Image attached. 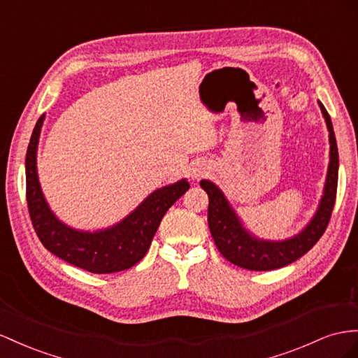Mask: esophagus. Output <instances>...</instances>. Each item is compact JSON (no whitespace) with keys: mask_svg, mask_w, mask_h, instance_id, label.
Returning a JSON list of instances; mask_svg holds the SVG:
<instances>
[{"mask_svg":"<svg viewBox=\"0 0 358 358\" xmlns=\"http://www.w3.org/2000/svg\"><path fill=\"white\" fill-rule=\"evenodd\" d=\"M205 171H206V167H205V166H197V167L192 169L191 178H192V179H199V178L203 176V173H205Z\"/></svg>","mask_w":358,"mask_h":358,"instance_id":"obj_1","label":"esophagus"}]
</instances>
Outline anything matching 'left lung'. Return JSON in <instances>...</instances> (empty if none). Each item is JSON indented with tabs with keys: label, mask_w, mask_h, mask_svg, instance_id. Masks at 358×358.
<instances>
[{
	"label": "left lung",
	"mask_w": 358,
	"mask_h": 358,
	"mask_svg": "<svg viewBox=\"0 0 358 358\" xmlns=\"http://www.w3.org/2000/svg\"><path fill=\"white\" fill-rule=\"evenodd\" d=\"M317 103H320L325 119L327 129L330 132V135H328L330 162H328L325 185L320 205H317L312 220L296 235L283 241L257 238L244 226L243 220L231 208L224 192L214 182L208 179L200 180V187L208 192L209 197L208 223L210 235L214 238V243L220 253L234 265L250 269V271H269V269L282 268L304 256L324 235L336 201L337 176H339V153H337V143L330 115H328L322 102L317 101Z\"/></svg>",
	"instance_id": "left-lung-1"
}]
</instances>
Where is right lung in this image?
<instances>
[{
  "instance_id": "1",
  "label": "right lung",
  "mask_w": 358,
  "mask_h": 358,
  "mask_svg": "<svg viewBox=\"0 0 358 358\" xmlns=\"http://www.w3.org/2000/svg\"><path fill=\"white\" fill-rule=\"evenodd\" d=\"M45 114L37 120L25 157L27 203L41 243L64 262L94 274L124 271L148 253L153 236L169 208L189 188L187 179L158 188L129 215L110 227L80 230L67 226L51 210L37 175V146Z\"/></svg>"
}]
</instances>
